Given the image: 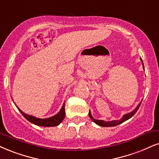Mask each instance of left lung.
Returning a JSON list of instances; mask_svg holds the SVG:
<instances>
[{
    "mask_svg": "<svg viewBox=\"0 0 159 159\" xmlns=\"http://www.w3.org/2000/svg\"><path fill=\"white\" fill-rule=\"evenodd\" d=\"M141 60H142V59H141ZM142 65L144 66V64H143V62H142ZM143 68H144V66H143ZM141 103H142V102H140L138 106H137L136 108H135L134 111H132V112L127 113V114L124 115L122 116V118H121V119H119V120H113V121H104V120H98V119H95L93 116H92L91 111H89V115L90 118H91L92 120L94 121L96 124L99 125V126H102V127H113V126H116V125H120L121 123L124 122V121H127V119H130L131 117H132L133 116H134L135 113L137 112L138 109L139 108Z\"/></svg>",
    "mask_w": 159,
    "mask_h": 159,
    "instance_id": "1",
    "label": "left lung"
}]
</instances>
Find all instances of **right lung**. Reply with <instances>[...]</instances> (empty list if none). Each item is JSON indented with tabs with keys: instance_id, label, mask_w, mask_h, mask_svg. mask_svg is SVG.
<instances>
[{
	"instance_id": "1",
	"label": "right lung",
	"mask_w": 159,
	"mask_h": 159,
	"mask_svg": "<svg viewBox=\"0 0 159 159\" xmlns=\"http://www.w3.org/2000/svg\"><path fill=\"white\" fill-rule=\"evenodd\" d=\"M18 108V107H17ZM19 111L22 113V115L27 119L29 121L33 123V124L38 125V126H43V127H54L57 126L62 122L63 120L66 116V112H65V102L62 105V108L59 111V113H57L56 115L53 116L52 117L47 119H40L37 118V117L33 116H30L26 114V113H23L20 109L18 108Z\"/></svg>"
}]
</instances>
